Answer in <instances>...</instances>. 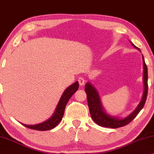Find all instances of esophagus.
I'll return each instance as SVG.
<instances>
[{"label":"esophagus","instance_id":"34e87169","mask_svg":"<svg viewBox=\"0 0 154 154\" xmlns=\"http://www.w3.org/2000/svg\"><path fill=\"white\" fill-rule=\"evenodd\" d=\"M78 81H79V83L80 86H83V85H85V80L82 77H80L79 79H78Z\"/></svg>","mask_w":154,"mask_h":154}]
</instances>
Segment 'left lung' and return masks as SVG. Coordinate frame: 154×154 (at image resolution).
<instances>
[{
    "mask_svg": "<svg viewBox=\"0 0 154 154\" xmlns=\"http://www.w3.org/2000/svg\"><path fill=\"white\" fill-rule=\"evenodd\" d=\"M132 45L134 47H135L137 49L140 50L139 48H137L135 45L132 43ZM143 80H144V87L145 91L143 95V99L139 103L138 107H137L136 109L131 114L128 116L124 119H118L115 117H112L107 114L106 112L103 111V107L101 106V103L100 101V99L97 92L95 90L90 83L87 82L85 85V92L87 93V102L88 108H89V112L92 119L94 122L97 124L98 125L103 127L112 128H116L122 126L127 125L128 124L130 123L134 118H135L137 114H139V112L143 109L144 107L147 96V91H148V84H147V65L145 64L144 60V57L143 56Z\"/></svg>",
    "mask_w": 154,
    "mask_h": 154,
    "instance_id": "obj_1",
    "label": "left lung"
}]
</instances>
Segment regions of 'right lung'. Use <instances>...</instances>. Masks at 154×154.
Returning <instances> with one entry per match:
<instances>
[{
  "label": "right lung",
  "mask_w": 154,
  "mask_h": 154,
  "mask_svg": "<svg viewBox=\"0 0 154 154\" xmlns=\"http://www.w3.org/2000/svg\"><path fill=\"white\" fill-rule=\"evenodd\" d=\"M79 82H75L74 84L70 85L69 87H67L64 93L62 95L60 100L59 101V103L57 105V107L55 109V112L54 113L53 116L49 119L46 120L45 122L38 124V125H26L23 124L21 125H23L26 127L31 129H34V130L36 131H48L51 130L60 122L64 114L65 108H66V104L68 102L70 97L74 95V93L79 89Z\"/></svg>",
  "instance_id": "obj_1"
}]
</instances>
